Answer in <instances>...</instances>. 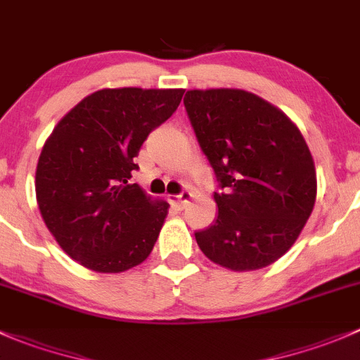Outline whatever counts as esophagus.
Returning a JSON list of instances; mask_svg holds the SVG:
<instances>
[{
  "label": "esophagus",
  "mask_w": 360,
  "mask_h": 360,
  "mask_svg": "<svg viewBox=\"0 0 360 360\" xmlns=\"http://www.w3.org/2000/svg\"><path fill=\"white\" fill-rule=\"evenodd\" d=\"M190 200H191L190 191H183L181 195H169V202L174 203L177 209H184V205H186Z\"/></svg>",
  "instance_id": "esophagus-1"
}]
</instances>
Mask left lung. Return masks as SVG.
<instances>
[{
    "label": "left lung",
    "mask_w": 360,
    "mask_h": 360,
    "mask_svg": "<svg viewBox=\"0 0 360 360\" xmlns=\"http://www.w3.org/2000/svg\"><path fill=\"white\" fill-rule=\"evenodd\" d=\"M184 108L223 193L217 219L197 231L212 263L259 270L292 248L307 224L317 174L296 123L268 101L240 89L188 90Z\"/></svg>",
    "instance_id": "1"
}]
</instances>
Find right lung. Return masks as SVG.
Returning a JSON list of instances; mask_svg holds the SVG:
<instances>
[{
	"mask_svg": "<svg viewBox=\"0 0 360 360\" xmlns=\"http://www.w3.org/2000/svg\"><path fill=\"white\" fill-rule=\"evenodd\" d=\"M183 89H103L63 116L36 165V202L60 249L82 266L120 274L155 248L169 203L129 184L148 134L172 116Z\"/></svg>",
	"mask_w": 360,
	"mask_h": 360,
	"instance_id": "obj_1",
	"label": "right lung"
}]
</instances>
